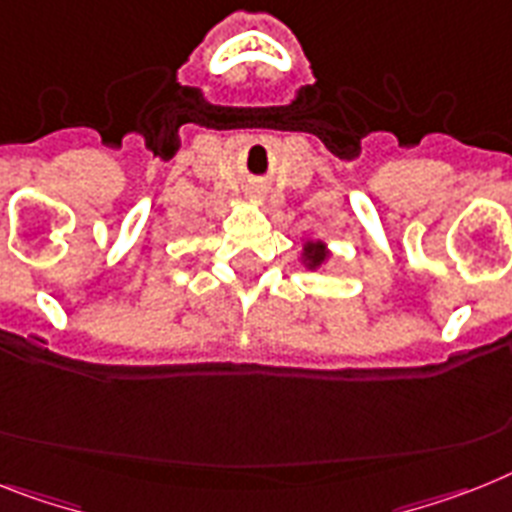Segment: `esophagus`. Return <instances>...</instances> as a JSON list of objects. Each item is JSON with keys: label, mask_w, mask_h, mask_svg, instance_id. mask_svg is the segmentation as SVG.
<instances>
[{"label": "esophagus", "mask_w": 512, "mask_h": 512, "mask_svg": "<svg viewBox=\"0 0 512 512\" xmlns=\"http://www.w3.org/2000/svg\"><path fill=\"white\" fill-rule=\"evenodd\" d=\"M261 196H264V193H261L259 188H251L246 193V198H248V201H253V204H256V201H261Z\"/></svg>", "instance_id": "34e87169"}]
</instances>
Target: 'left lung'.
I'll use <instances>...</instances> for the list:
<instances>
[{
  "instance_id": "left-lung-1",
  "label": "left lung",
  "mask_w": 512,
  "mask_h": 512,
  "mask_svg": "<svg viewBox=\"0 0 512 512\" xmlns=\"http://www.w3.org/2000/svg\"><path fill=\"white\" fill-rule=\"evenodd\" d=\"M332 259V251L327 248L324 240H306L301 251V264L306 266L308 272H319L324 269V264Z\"/></svg>"
}]
</instances>
